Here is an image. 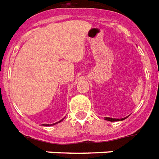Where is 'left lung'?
I'll list each match as a JSON object with an SVG mask.
<instances>
[{"mask_svg": "<svg viewBox=\"0 0 159 159\" xmlns=\"http://www.w3.org/2000/svg\"><path fill=\"white\" fill-rule=\"evenodd\" d=\"M126 118H124V119H112V118H106V120H108V121H111V122H115V121H120V120H124V119H125Z\"/></svg>", "mask_w": 159, "mask_h": 159, "instance_id": "1", "label": "left lung"}]
</instances>
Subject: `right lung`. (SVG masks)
I'll list each match as a JSON object with an SVG mask.
<instances>
[{
  "label": "right lung",
  "mask_w": 159,
  "mask_h": 159,
  "mask_svg": "<svg viewBox=\"0 0 159 159\" xmlns=\"http://www.w3.org/2000/svg\"><path fill=\"white\" fill-rule=\"evenodd\" d=\"M62 120H63V119H61V121H62ZM61 121H59V122H57V123H55V124H53V125H54V124H57V123H60V122H61ZM43 125H44V126H49V124H43Z\"/></svg>",
  "instance_id": "right-lung-1"
}]
</instances>
